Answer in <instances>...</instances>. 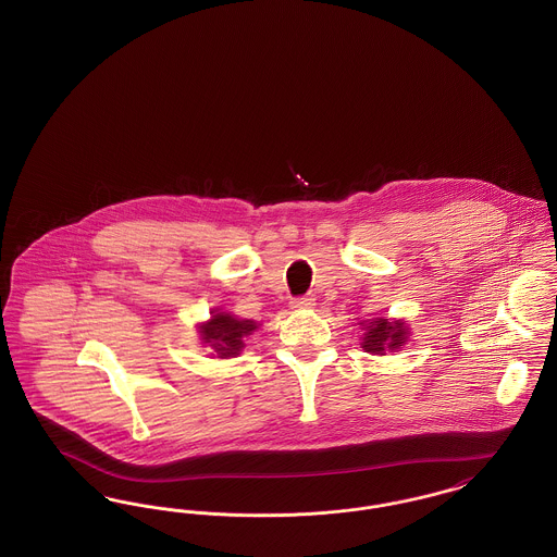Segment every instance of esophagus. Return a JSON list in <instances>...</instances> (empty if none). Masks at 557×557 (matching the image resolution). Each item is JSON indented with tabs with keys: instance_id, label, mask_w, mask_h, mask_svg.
Masks as SVG:
<instances>
[{
	"instance_id": "obj_1",
	"label": "esophagus",
	"mask_w": 557,
	"mask_h": 557,
	"mask_svg": "<svg viewBox=\"0 0 557 557\" xmlns=\"http://www.w3.org/2000/svg\"><path fill=\"white\" fill-rule=\"evenodd\" d=\"M290 307L292 309H296V311H300V309H313V307H315V298H313V294L292 298Z\"/></svg>"
}]
</instances>
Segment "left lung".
<instances>
[{
	"label": "left lung",
	"mask_w": 557,
	"mask_h": 557,
	"mask_svg": "<svg viewBox=\"0 0 557 557\" xmlns=\"http://www.w3.org/2000/svg\"><path fill=\"white\" fill-rule=\"evenodd\" d=\"M363 330L361 348L370 355L397 352L407 345L411 336V327L405 319L373 318L359 323Z\"/></svg>",
	"instance_id": "obj_1"
}]
</instances>
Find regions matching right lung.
Wrapping results in <instances>:
<instances>
[{
	"instance_id": "1",
	"label": "right lung",
	"mask_w": 557,
	"mask_h": 557,
	"mask_svg": "<svg viewBox=\"0 0 557 557\" xmlns=\"http://www.w3.org/2000/svg\"><path fill=\"white\" fill-rule=\"evenodd\" d=\"M259 321L239 319L227 311L214 309L211 319L196 325L200 343L211 348L212 359H234L246 346V338L259 330Z\"/></svg>"
}]
</instances>
